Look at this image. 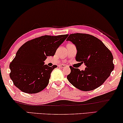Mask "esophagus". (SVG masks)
<instances>
[{
	"label": "esophagus",
	"instance_id": "obj_1",
	"mask_svg": "<svg viewBox=\"0 0 123 123\" xmlns=\"http://www.w3.org/2000/svg\"><path fill=\"white\" fill-rule=\"evenodd\" d=\"M59 67H60V68H65V67H66V65H64V64H61V65H59Z\"/></svg>",
	"mask_w": 123,
	"mask_h": 123
}]
</instances>
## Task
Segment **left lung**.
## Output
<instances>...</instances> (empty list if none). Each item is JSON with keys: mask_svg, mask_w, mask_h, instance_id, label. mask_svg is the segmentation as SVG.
<instances>
[{"mask_svg": "<svg viewBox=\"0 0 123 123\" xmlns=\"http://www.w3.org/2000/svg\"><path fill=\"white\" fill-rule=\"evenodd\" d=\"M67 41L76 46V61L84 63L86 67L84 71L70 67L71 73L67 76L69 82L82 91L98 88L114 69L112 53L101 41L90 34H71Z\"/></svg>", "mask_w": 123, "mask_h": 123, "instance_id": "obj_1", "label": "left lung"}]
</instances>
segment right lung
Listing matches in <instances>:
<instances>
[{
  "label": "right lung",
  "mask_w": 123,
  "mask_h": 123,
  "mask_svg": "<svg viewBox=\"0 0 123 123\" xmlns=\"http://www.w3.org/2000/svg\"><path fill=\"white\" fill-rule=\"evenodd\" d=\"M68 34L43 36L25 43L9 64L10 78L13 84L26 93L40 92L47 86L51 73L57 65L49 67L44 61L55 55Z\"/></svg>",
  "instance_id": "right-lung-1"
}]
</instances>
